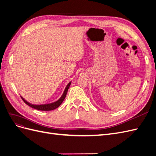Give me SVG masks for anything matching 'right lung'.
Wrapping results in <instances>:
<instances>
[{
  "instance_id": "add662e5",
  "label": "right lung",
  "mask_w": 156,
  "mask_h": 156,
  "mask_svg": "<svg viewBox=\"0 0 156 156\" xmlns=\"http://www.w3.org/2000/svg\"><path fill=\"white\" fill-rule=\"evenodd\" d=\"M71 83H72V81H70L68 84L67 86L66 87L64 92L62 94V96L58 99V100H56V101H54L53 103H46V104H40V105H36V104H32V103L28 102L27 100H25L24 98H23L21 96V98H22V100L24 101V102L26 103L27 105H28L29 106L35 108V109L37 110H40V111H52L54 110L55 108H56L57 107H58L61 103L63 102V101L64 100V99L66 96V94L68 90V88L70 86Z\"/></svg>"
}]
</instances>
